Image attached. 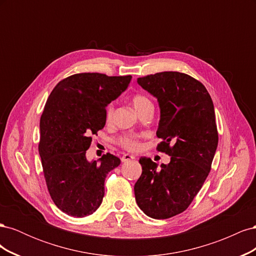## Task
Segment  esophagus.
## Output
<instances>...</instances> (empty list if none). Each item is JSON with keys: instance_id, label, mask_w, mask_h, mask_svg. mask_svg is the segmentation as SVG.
Wrapping results in <instances>:
<instances>
[{"instance_id": "1", "label": "esophagus", "mask_w": 256, "mask_h": 256, "mask_svg": "<svg viewBox=\"0 0 256 256\" xmlns=\"http://www.w3.org/2000/svg\"><path fill=\"white\" fill-rule=\"evenodd\" d=\"M132 159H134V156H132V154H124L122 157V162H127L129 160H132Z\"/></svg>"}]
</instances>
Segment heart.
<instances>
[{
	"label": "heart",
	"mask_w": 256,
	"mask_h": 256,
	"mask_svg": "<svg viewBox=\"0 0 256 256\" xmlns=\"http://www.w3.org/2000/svg\"><path fill=\"white\" fill-rule=\"evenodd\" d=\"M132 106L136 109V111H138L140 108H142L143 106L147 104H150V100L147 99L145 96L143 95H136L132 97ZM113 113H114V109L112 106H109L106 108V122H110L113 118ZM120 144L125 147V148L127 150H136L138 147V142L136 138L134 136H125L120 138Z\"/></svg>",
	"instance_id": "1"
}]
</instances>
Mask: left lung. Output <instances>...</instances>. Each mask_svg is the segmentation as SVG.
Returning a JSON list of instances; mask_svg holds the SVG:
<instances>
[{
    "label": "left lung",
    "instance_id": "8db88e82",
    "mask_svg": "<svg viewBox=\"0 0 256 256\" xmlns=\"http://www.w3.org/2000/svg\"><path fill=\"white\" fill-rule=\"evenodd\" d=\"M138 84L158 100L162 142L157 148L171 161L158 168L150 158H140L136 200L150 218L168 219L189 207L210 171L218 146L214 108L204 85L186 74L158 72L138 78Z\"/></svg>",
    "mask_w": 256,
    "mask_h": 256
}]
</instances>
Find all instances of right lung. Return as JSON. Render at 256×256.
Listing matches in <instances>:
<instances>
[{"label":"right lung","instance_id":"add662e5","mask_svg":"<svg viewBox=\"0 0 256 256\" xmlns=\"http://www.w3.org/2000/svg\"><path fill=\"white\" fill-rule=\"evenodd\" d=\"M131 76L76 74L53 88L40 118L42 158L52 200L68 216L83 218L102 203L104 180L120 159L111 154L88 161L92 134L106 125V108L125 92Z\"/></svg>","mask_w":256,"mask_h":256}]
</instances>
